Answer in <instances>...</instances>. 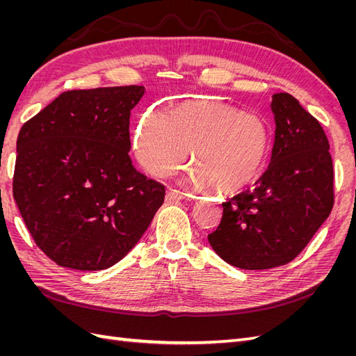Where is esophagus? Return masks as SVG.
<instances>
[{
  "label": "esophagus",
  "mask_w": 356,
  "mask_h": 356,
  "mask_svg": "<svg viewBox=\"0 0 356 356\" xmlns=\"http://www.w3.org/2000/svg\"><path fill=\"white\" fill-rule=\"evenodd\" d=\"M187 196H188L187 193L179 191V190H177V188H169V190L166 191V200H168V202H178V200L186 199Z\"/></svg>",
  "instance_id": "34e87169"
}]
</instances>
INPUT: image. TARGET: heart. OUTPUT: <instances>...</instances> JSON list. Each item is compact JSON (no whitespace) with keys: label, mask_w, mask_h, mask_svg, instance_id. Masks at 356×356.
Listing matches in <instances>:
<instances>
[{"label":"heart","mask_w":356,"mask_h":356,"mask_svg":"<svg viewBox=\"0 0 356 356\" xmlns=\"http://www.w3.org/2000/svg\"><path fill=\"white\" fill-rule=\"evenodd\" d=\"M191 152L193 181L236 193L260 175L270 152V129L257 114L220 101L186 102L170 113L152 110L138 124L135 153L145 170L166 175Z\"/></svg>","instance_id":"heart-1"}]
</instances>
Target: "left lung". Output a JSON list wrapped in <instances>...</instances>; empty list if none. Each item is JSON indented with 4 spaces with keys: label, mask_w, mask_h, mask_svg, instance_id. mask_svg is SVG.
Wrapping results in <instances>:
<instances>
[{
    "label": "left lung",
    "mask_w": 356,
    "mask_h": 356,
    "mask_svg": "<svg viewBox=\"0 0 356 356\" xmlns=\"http://www.w3.org/2000/svg\"><path fill=\"white\" fill-rule=\"evenodd\" d=\"M275 143L264 174L222 203L218 229L208 234L225 263L264 270L293 261L334 204V170L324 129L289 93L272 96Z\"/></svg>",
    "instance_id": "obj_1"
}]
</instances>
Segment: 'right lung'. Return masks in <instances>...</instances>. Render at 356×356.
I'll return each mask as SVG.
<instances>
[{
  "label": "right lung",
  "instance_id": "1",
  "mask_svg": "<svg viewBox=\"0 0 356 356\" xmlns=\"http://www.w3.org/2000/svg\"><path fill=\"white\" fill-rule=\"evenodd\" d=\"M144 86L60 93L17 136L13 197L50 260L104 270L132 250L165 200V186L129 157V118Z\"/></svg>",
  "mask_w": 356,
  "mask_h": 356
}]
</instances>
